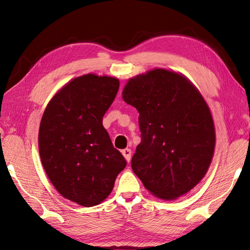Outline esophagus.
I'll return each mask as SVG.
<instances>
[{"instance_id":"esophagus-1","label":"esophagus","mask_w":250,"mask_h":250,"mask_svg":"<svg viewBox=\"0 0 250 250\" xmlns=\"http://www.w3.org/2000/svg\"><path fill=\"white\" fill-rule=\"evenodd\" d=\"M122 152V155H124V157L125 158V160L128 161V162H130V160H131V149H129V148H125V149H124L121 151Z\"/></svg>"}]
</instances>
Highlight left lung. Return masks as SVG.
<instances>
[{
	"label": "left lung",
	"instance_id": "8db88e82",
	"mask_svg": "<svg viewBox=\"0 0 250 250\" xmlns=\"http://www.w3.org/2000/svg\"><path fill=\"white\" fill-rule=\"evenodd\" d=\"M122 99L139 111L141 143L131 167L157 198L175 200L208 169L215 128L205 100L184 75L155 68L129 79Z\"/></svg>",
	"mask_w": 250,
	"mask_h": 250
}]
</instances>
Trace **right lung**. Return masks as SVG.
Here are the masks:
<instances>
[{
	"label": "right lung",
	"mask_w": 250,
	"mask_h": 250,
	"mask_svg": "<svg viewBox=\"0 0 250 250\" xmlns=\"http://www.w3.org/2000/svg\"><path fill=\"white\" fill-rule=\"evenodd\" d=\"M119 81L87 74L74 78L47 105L39 149L47 176L65 199L90 207L103 202L126 166L103 126Z\"/></svg>",
	"instance_id": "right-lung-1"
}]
</instances>
